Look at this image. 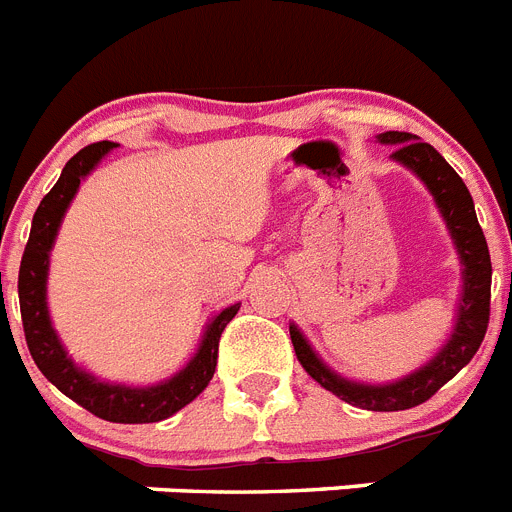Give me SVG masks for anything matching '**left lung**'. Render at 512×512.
<instances>
[{
	"label": "left lung",
	"instance_id": "1",
	"mask_svg": "<svg viewBox=\"0 0 512 512\" xmlns=\"http://www.w3.org/2000/svg\"><path fill=\"white\" fill-rule=\"evenodd\" d=\"M379 140L390 143L395 148L392 158L413 169L428 184V189L436 197V205L441 207L443 217H446L451 238L459 248L461 264H464V295H461L459 315H456L454 336L431 364L410 374L402 382L387 384V387H364V384L346 382L312 354V348L307 346L295 325H289V336H292V346H295V354L300 364L305 366V372L315 382L323 384L325 390L346 400L348 405H356V408L392 413V410H408L431 400L443 384L454 379L474 359V354L485 341L487 323H490L492 261L485 233L477 223L472 194H469L467 184L461 182V176L446 164V158L431 143H423V140L413 138L410 133H400V130H387V133L379 135Z\"/></svg>",
	"mask_w": 512,
	"mask_h": 512
}]
</instances>
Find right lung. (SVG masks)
<instances>
[{
  "label": "right lung",
  "instance_id": "1",
  "mask_svg": "<svg viewBox=\"0 0 512 512\" xmlns=\"http://www.w3.org/2000/svg\"><path fill=\"white\" fill-rule=\"evenodd\" d=\"M115 148L110 140H99L92 146L81 148L69 164L63 166L61 179L53 184V189L43 197L33 215V228L27 238L25 253L20 261V279H17V292H20V312L22 330L30 348V356L43 372L48 382H53L58 390L92 415L110 423H158L169 418L176 410L194 400L210 384L217 366V346L223 336L225 325L235 318L241 305H233L223 310L210 323L202 341L200 351L187 364V369L176 374L174 379L146 390H130L120 384H104L94 379L92 374L76 369L74 361L66 356L63 346L58 343L56 330L51 328L48 307H45V274H48V253H51L53 238L58 233L61 217L74 200L81 179L97 166L104 153Z\"/></svg>",
  "mask_w": 512,
  "mask_h": 512
}]
</instances>
